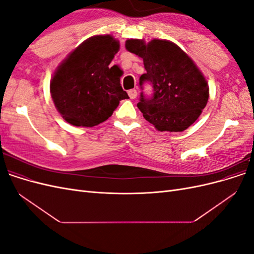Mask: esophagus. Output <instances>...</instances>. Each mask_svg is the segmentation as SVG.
Masks as SVG:
<instances>
[{"label":"esophagus","instance_id":"esophagus-1","mask_svg":"<svg viewBox=\"0 0 254 254\" xmlns=\"http://www.w3.org/2000/svg\"><path fill=\"white\" fill-rule=\"evenodd\" d=\"M128 95L131 99H134L137 96V92H136L135 89H131V90L128 91Z\"/></svg>","mask_w":254,"mask_h":254}]
</instances>
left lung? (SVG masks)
Masks as SVG:
<instances>
[{
    "mask_svg": "<svg viewBox=\"0 0 254 254\" xmlns=\"http://www.w3.org/2000/svg\"><path fill=\"white\" fill-rule=\"evenodd\" d=\"M126 49L143 58L146 73L140 77L137 108L160 131L178 132L189 128L201 114L209 99V87L201 72L186 53L167 40L126 41ZM145 82L153 87L142 92Z\"/></svg>",
    "mask_w": 254,
    "mask_h": 254,
    "instance_id": "obj_1",
    "label": "left lung"
}]
</instances>
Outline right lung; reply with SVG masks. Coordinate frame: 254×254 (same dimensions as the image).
<instances>
[{"label": "right lung", "mask_w": 254, "mask_h": 254, "mask_svg": "<svg viewBox=\"0 0 254 254\" xmlns=\"http://www.w3.org/2000/svg\"><path fill=\"white\" fill-rule=\"evenodd\" d=\"M120 49L111 36L89 38L58 67L51 81L57 110L73 126L92 127L108 120L129 98L117 66L109 64Z\"/></svg>", "instance_id": "add662e5"}]
</instances>
